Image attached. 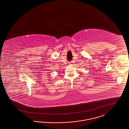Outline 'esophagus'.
Returning a JSON list of instances; mask_svg holds the SVG:
<instances>
[{"label": "esophagus", "mask_w": 129, "mask_h": 129, "mask_svg": "<svg viewBox=\"0 0 129 129\" xmlns=\"http://www.w3.org/2000/svg\"><path fill=\"white\" fill-rule=\"evenodd\" d=\"M69 64H70V63H69Z\"/></svg>", "instance_id": "esophagus-1"}]
</instances>
